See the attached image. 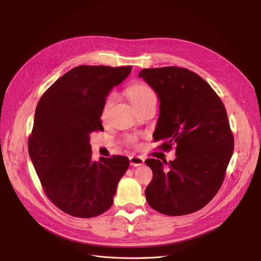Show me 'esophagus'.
<instances>
[{"label":"esophagus","mask_w":261,"mask_h":261,"mask_svg":"<svg viewBox=\"0 0 261 261\" xmlns=\"http://www.w3.org/2000/svg\"><path fill=\"white\" fill-rule=\"evenodd\" d=\"M130 160V164L131 166L133 167H136V166H141L144 164V159L142 156H138V155H131L129 158Z\"/></svg>","instance_id":"esophagus-1"}]
</instances>
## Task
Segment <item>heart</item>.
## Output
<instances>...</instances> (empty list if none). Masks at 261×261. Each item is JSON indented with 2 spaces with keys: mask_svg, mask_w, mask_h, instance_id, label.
Masks as SVG:
<instances>
[{
  "mask_svg": "<svg viewBox=\"0 0 261 261\" xmlns=\"http://www.w3.org/2000/svg\"><path fill=\"white\" fill-rule=\"evenodd\" d=\"M126 95L129 98V100L131 101V103L136 109H139L144 105H147L148 102L155 101L156 99L155 93L151 89V87H149L146 84H143V82H138V84H133L129 86L126 89ZM114 100H115V96L113 94H110L106 98L102 107V111H101V118L103 120L107 119L109 111L111 110V107L113 106ZM126 142L128 145L133 147L139 146V138L135 135H128L126 138Z\"/></svg>",
  "mask_w": 261,
  "mask_h": 261,
  "instance_id": "obj_1",
  "label": "heart"
}]
</instances>
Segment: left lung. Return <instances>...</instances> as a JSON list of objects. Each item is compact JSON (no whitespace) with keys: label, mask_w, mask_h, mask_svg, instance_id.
Returning <instances> with one entry per match:
<instances>
[{"label":"left lung","mask_w":261,"mask_h":261,"mask_svg":"<svg viewBox=\"0 0 261 261\" xmlns=\"http://www.w3.org/2000/svg\"><path fill=\"white\" fill-rule=\"evenodd\" d=\"M140 77L156 92L160 117L153 138L174 161L148 159L153 177L146 200L156 212L183 216L200 211L220 189L234 151L225 107L213 88L185 67L144 68Z\"/></svg>","instance_id":"left-lung-1"}]
</instances>
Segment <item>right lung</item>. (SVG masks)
I'll use <instances>...</instances> for the list:
<instances>
[{"instance_id": "add662e5", "label": "right lung", "mask_w": 261, "mask_h": 261, "mask_svg": "<svg viewBox=\"0 0 261 261\" xmlns=\"http://www.w3.org/2000/svg\"><path fill=\"white\" fill-rule=\"evenodd\" d=\"M131 68L76 66L55 81L37 105L29 153L46 197L73 217L107 212L129 168L123 155L92 161L90 135L103 129L100 117L107 96Z\"/></svg>"}]
</instances>
